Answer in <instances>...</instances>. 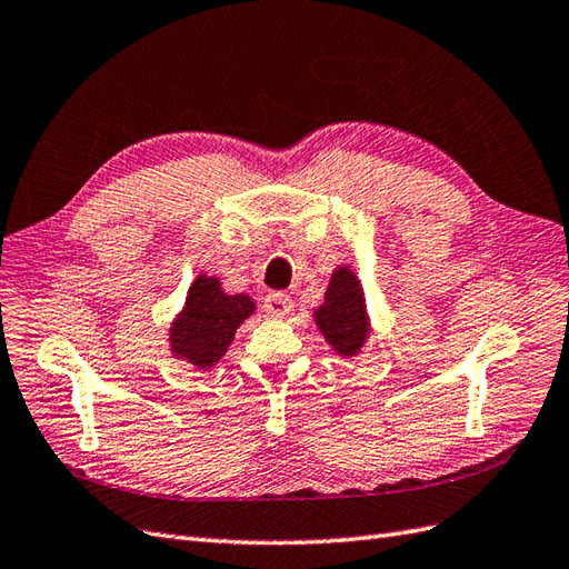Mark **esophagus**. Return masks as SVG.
I'll return each mask as SVG.
<instances>
[{
    "instance_id": "esophagus-1",
    "label": "esophagus",
    "mask_w": 569,
    "mask_h": 569,
    "mask_svg": "<svg viewBox=\"0 0 569 569\" xmlns=\"http://www.w3.org/2000/svg\"><path fill=\"white\" fill-rule=\"evenodd\" d=\"M292 309H295V303L284 292H270L266 297V313L272 318H284Z\"/></svg>"
}]
</instances>
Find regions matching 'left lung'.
<instances>
[{
	"instance_id": "obj_1",
	"label": "left lung",
	"mask_w": 569,
	"mask_h": 569,
	"mask_svg": "<svg viewBox=\"0 0 569 569\" xmlns=\"http://www.w3.org/2000/svg\"><path fill=\"white\" fill-rule=\"evenodd\" d=\"M313 321L336 355L342 359L362 355L371 336V321L365 287L350 266H338L332 270L323 303L313 309Z\"/></svg>"
}]
</instances>
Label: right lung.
<instances>
[{
	"label": "right lung",
	"instance_id": "1",
	"mask_svg": "<svg viewBox=\"0 0 569 569\" xmlns=\"http://www.w3.org/2000/svg\"><path fill=\"white\" fill-rule=\"evenodd\" d=\"M253 313L256 301L251 297L227 295L219 277L200 272L171 321L169 348L180 362L212 369L227 355L239 326Z\"/></svg>",
	"mask_w": 569,
	"mask_h": 569
}]
</instances>
